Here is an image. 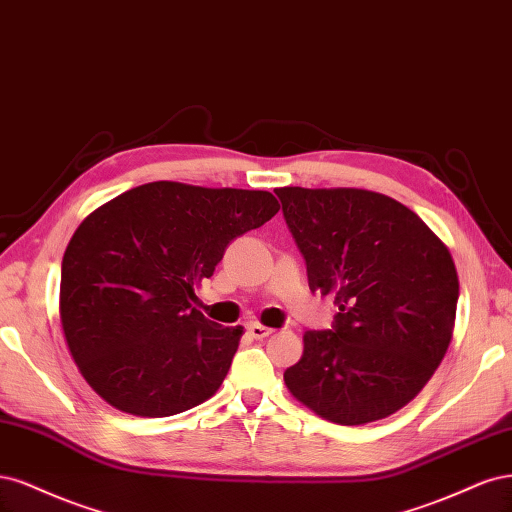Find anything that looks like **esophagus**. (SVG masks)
<instances>
[{"instance_id": "esophagus-1", "label": "esophagus", "mask_w": 512, "mask_h": 512, "mask_svg": "<svg viewBox=\"0 0 512 512\" xmlns=\"http://www.w3.org/2000/svg\"><path fill=\"white\" fill-rule=\"evenodd\" d=\"M249 334L253 336V338H257V340H263V338H268L274 329H270V327H266V325H259V323H251L249 327Z\"/></svg>"}]
</instances>
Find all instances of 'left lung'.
<instances>
[{
    "instance_id": "1",
    "label": "left lung",
    "mask_w": 512,
    "mask_h": 512,
    "mask_svg": "<svg viewBox=\"0 0 512 512\" xmlns=\"http://www.w3.org/2000/svg\"><path fill=\"white\" fill-rule=\"evenodd\" d=\"M306 259L308 287L334 295L332 329L304 334L285 370L298 402L340 425L385 419L430 381L447 353L459 280L415 212L366 189H276Z\"/></svg>"
}]
</instances>
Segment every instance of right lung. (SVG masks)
<instances>
[{"label":"right lung","mask_w":512,"mask_h":512,"mask_svg":"<svg viewBox=\"0 0 512 512\" xmlns=\"http://www.w3.org/2000/svg\"><path fill=\"white\" fill-rule=\"evenodd\" d=\"M268 191L157 180L78 225L61 263L65 342L91 389L136 417H170L217 393L242 327L193 306L227 244L278 212Z\"/></svg>","instance_id":"right-lung-1"}]
</instances>
